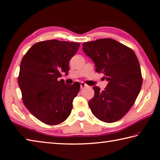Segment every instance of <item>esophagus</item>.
I'll return each instance as SVG.
<instances>
[{"instance_id":"obj_1","label":"esophagus","mask_w":160,"mask_h":160,"mask_svg":"<svg viewBox=\"0 0 160 160\" xmlns=\"http://www.w3.org/2000/svg\"><path fill=\"white\" fill-rule=\"evenodd\" d=\"M86 87H88V85H87L85 82H80V88H81V89H82L84 88H86Z\"/></svg>"}]
</instances>
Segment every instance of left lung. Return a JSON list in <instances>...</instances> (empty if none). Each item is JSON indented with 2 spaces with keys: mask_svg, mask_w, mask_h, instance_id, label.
I'll return each mask as SVG.
<instances>
[{
  "mask_svg": "<svg viewBox=\"0 0 160 160\" xmlns=\"http://www.w3.org/2000/svg\"><path fill=\"white\" fill-rule=\"evenodd\" d=\"M82 50L108 82L103 91L93 88L89 108L98 120L115 122L127 114L140 92L143 79L138 60L132 49L111 38L84 42Z\"/></svg>",
  "mask_w": 160,
  "mask_h": 160,
  "instance_id": "left-lung-1",
  "label": "left lung"
}]
</instances>
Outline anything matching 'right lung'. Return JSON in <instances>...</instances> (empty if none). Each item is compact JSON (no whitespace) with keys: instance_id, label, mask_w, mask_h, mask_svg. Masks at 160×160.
I'll return each mask as SVG.
<instances>
[{"instance_id":"obj_1","label":"right lung","mask_w":160,"mask_h":160,"mask_svg":"<svg viewBox=\"0 0 160 160\" xmlns=\"http://www.w3.org/2000/svg\"><path fill=\"white\" fill-rule=\"evenodd\" d=\"M80 45L57 40L38 42L20 63L18 85L23 102L34 117L48 125L63 122L71 112L80 85H66L58 78L62 72L68 73V63Z\"/></svg>"}]
</instances>
